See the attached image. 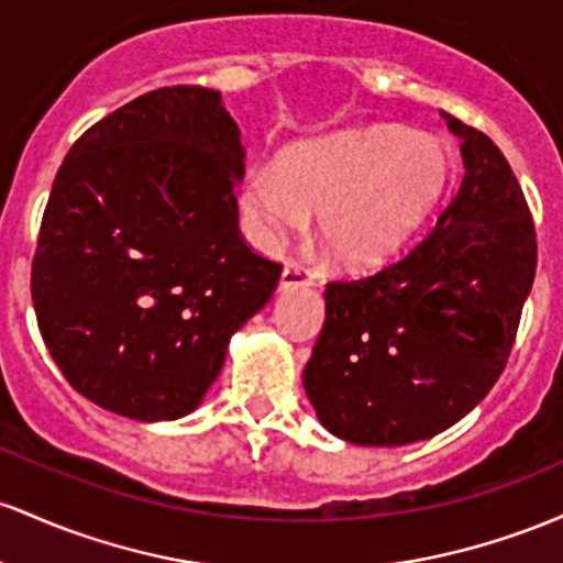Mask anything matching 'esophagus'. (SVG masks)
I'll use <instances>...</instances> for the list:
<instances>
[{
	"instance_id": "obj_1",
	"label": "esophagus",
	"mask_w": 563,
	"mask_h": 563,
	"mask_svg": "<svg viewBox=\"0 0 563 563\" xmlns=\"http://www.w3.org/2000/svg\"><path fill=\"white\" fill-rule=\"evenodd\" d=\"M316 276L311 268H306L302 263H287L282 271V282L279 289H292V287H313Z\"/></svg>"
}]
</instances>
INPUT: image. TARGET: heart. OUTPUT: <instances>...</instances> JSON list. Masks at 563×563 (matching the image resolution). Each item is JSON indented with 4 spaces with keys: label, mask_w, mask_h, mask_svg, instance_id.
<instances>
[{
    "label": "heart",
    "mask_w": 563,
    "mask_h": 563,
    "mask_svg": "<svg viewBox=\"0 0 563 563\" xmlns=\"http://www.w3.org/2000/svg\"><path fill=\"white\" fill-rule=\"evenodd\" d=\"M444 145L401 130H351L295 145L282 164L247 169L242 210L263 247H276L316 212L324 252L345 268L388 261L444 197Z\"/></svg>",
    "instance_id": "obj_1"
}]
</instances>
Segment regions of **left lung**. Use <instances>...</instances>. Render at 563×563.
<instances>
[{
	"label": "left lung",
	"mask_w": 563,
	"mask_h": 563,
	"mask_svg": "<svg viewBox=\"0 0 563 563\" xmlns=\"http://www.w3.org/2000/svg\"><path fill=\"white\" fill-rule=\"evenodd\" d=\"M465 178L433 231L375 276L327 284L302 385L338 439L401 446L446 431L503 375L534 282L532 212L484 132L444 113Z\"/></svg>",
	"instance_id": "obj_1"
}]
</instances>
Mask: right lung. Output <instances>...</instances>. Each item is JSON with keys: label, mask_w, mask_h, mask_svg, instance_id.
<instances>
[{"label": "right lung", "mask_w": 563, "mask_h": 563, "mask_svg": "<svg viewBox=\"0 0 563 563\" xmlns=\"http://www.w3.org/2000/svg\"><path fill=\"white\" fill-rule=\"evenodd\" d=\"M239 137L220 92L162 87L92 124L55 175L31 300L63 377L109 412H194L279 284L239 231Z\"/></svg>", "instance_id": "add662e5"}]
</instances>
